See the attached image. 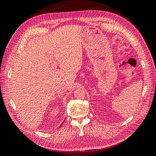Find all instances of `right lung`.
Segmentation results:
<instances>
[{
  "label": "right lung",
  "mask_w": 156,
  "mask_h": 156,
  "mask_svg": "<svg viewBox=\"0 0 156 156\" xmlns=\"http://www.w3.org/2000/svg\"><path fill=\"white\" fill-rule=\"evenodd\" d=\"M62 124H63V123H62ZM61 126H62V124H61Z\"/></svg>",
  "instance_id": "add662e5"
}]
</instances>
